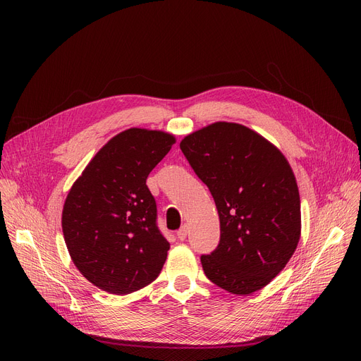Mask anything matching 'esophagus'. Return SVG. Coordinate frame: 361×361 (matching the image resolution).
<instances>
[{"mask_svg": "<svg viewBox=\"0 0 361 361\" xmlns=\"http://www.w3.org/2000/svg\"><path fill=\"white\" fill-rule=\"evenodd\" d=\"M187 234H188V226H187V225H183L181 228L177 231V237H178V240H181V241H184V240L187 238Z\"/></svg>", "mask_w": 361, "mask_h": 361, "instance_id": "obj_1", "label": "esophagus"}]
</instances>
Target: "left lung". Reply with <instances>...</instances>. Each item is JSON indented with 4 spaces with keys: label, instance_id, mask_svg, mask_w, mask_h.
I'll return each instance as SVG.
<instances>
[{
    "label": "left lung",
    "instance_id": "8db88e82",
    "mask_svg": "<svg viewBox=\"0 0 361 361\" xmlns=\"http://www.w3.org/2000/svg\"><path fill=\"white\" fill-rule=\"evenodd\" d=\"M180 149L209 188L219 215V244L200 256L204 275L237 295L268 286L300 240V195L288 161L256 131L235 123L197 130Z\"/></svg>",
    "mask_w": 361,
    "mask_h": 361
}]
</instances>
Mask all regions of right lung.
I'll list each match as a JSON object with an SVG mask.
<instances>
[{"mask_svg": "<svg viewBox=\"0 0 361 361\" xmlns=\"http://www.w3.org/2000/svg\"><path fill=\"white\" fill-rule=\"evenodd\" d=\"M174 143L164 131L128 128L93 157L67 195L68 253L80 274L106 293L137 291L162 271L169 243L158 228L146 178Z\"/></svg>", "mask_w": 361, "mask_h": 361, "instance_id": "add662e5", "label": "right lung"}]
</instances>
